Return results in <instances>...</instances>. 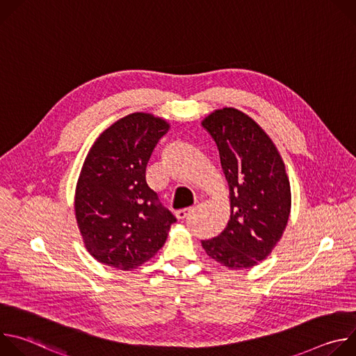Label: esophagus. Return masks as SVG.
Segmentation results:
<instances>
[{"mask_svg": "<svg viewBox=\"0 0 356 356\" xmlns=\"http://www.w3.org/2000/svg\"><path fill=\"white\" fill-rule=\"evenodd\" d=\"M194 207L193 209H183V210H179L177 213H176V217H177V220H184L186 217H188L190 214H193L194 213Z\"/></svg>", "mask_w": 356, "mask_h": 356, "instance_id": "obj_1", "label": "esophagus"}]
</instances>
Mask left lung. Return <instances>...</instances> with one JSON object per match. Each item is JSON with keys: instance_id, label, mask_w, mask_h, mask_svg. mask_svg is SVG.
<instances>
[{"instance_id": "8db88e82", "label": "left lung", "mask_w": 356, "mask_h": 356, "mask_svg": "<svg viewBox=\"0 0 356 356\" xmlns=\"http://www.w3.org/2000/svg\"><path fill=\"white\" fill-rule=\"evenodd\" d=\"M201 124L217 143L231 207L225 229L201 246L228 269H250L270 255L289 221L291 191L283 159L261 125L236 108L216 110Z\"/></svg>"}]
</instances>
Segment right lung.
Returning a JSON list of instances; mask_svg holds the SVG:
<instances>
[{
	"instance_id": "add662e5",
	"label": "right lung",
	"mask_w": 356,
	"mask_h": 356,
	"mask_svg": "<svg viewBox=\"0 0 356 356\" xmlns=\"http://www.w3.org/2000/svg\"><path fill=\"white\" fill-rule=\"evenodd\" d=\"M170 124L132 113L99 134L84 159L74 214L90 255L107 266L132 270L165 245L173 214L146 184L149 158Z\"/></svg>"
}]
</instances>
